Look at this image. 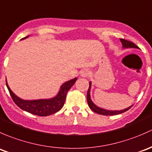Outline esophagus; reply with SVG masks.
Listing matches in <instances>:
<instances>
[{
	"instance_id": "obj_1",
	"label": "esophagus",
	"mask_w": 152,
	"mask_h": 152,
	"mask_svg": "<svg viewBox=\"0 0 152 152\" xmlns=\"http://www.w3.org/2000/svg\"><path fill=\"white\" fill-rule=\"evenodd\" d=\"M80 77H88L89 75H90V72L88 69H83L80 72Z\"/></svg>"
}]
</instances>
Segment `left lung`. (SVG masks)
I'll use <instances>...</instances> for the list:
<instances>
[{
    "mask_svg": "<svg viewBox=\"0 0 152 152\" xmlns=\"http://www.w3.org/2000/svg\"><path fill=\"white\" fill-rule=\"evenodd\" d=\"M120 41H121V44H122V48L124 49H125V48H136V49H139L138 47H137V45H134L133 42L127 41V40L124 39H120ZM91 82H89V88L87 92L88 104L89 107H90L94 112L96 113L100 114V115H117V114H120V113H122L126 112V110L130 109V107L132 106L131 105L129 106V107H126V108L123 109V110H107V109H104V108H102V107H100L99 106L96 105V104H95L93 102V101L91 100Z\"/></svg>",
    "mask_w": 152,
    "mask_h": 152,
    "instance_id": "1",
    "label": "left lung"
}]
</instances>
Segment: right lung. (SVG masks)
<instances>
[{
	"mask_svg": "<svg viewBox=\"0 0 152 152\" xmlns=\"http://www.w3.org/2000/svg\"><path fill=\"white\" fill-rule=\"evenodd\" d=\"M28 37H29V36L25 37L23 39H27ZM77 80V78L75 77L62 84L57 94L52 98L31 100L23 99L17 96L9 88L6 78V87L10 93L12 99L20 108L26 111V112H28L30 113L34 114V115H39V116H47V115L56 113L63 107L67 92L72 87Z\"/></svg>",
	"mask_w": 152,
	"mask_h": 152,
	"instance_id": "add662e5",
	"label": "right lung"
}]
</instances>
